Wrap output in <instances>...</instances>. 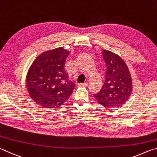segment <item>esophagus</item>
<instances>
[{
    "label": "esophagus",
    "instance_id": "1",
    "mask_svg": "<svg viewBox=\"0 0 157 157\" xmlns=\"http://www.w3.org/2000/svg\"><path fill=\"white\" fill-rule=\"evenodd\" d=\"M79 85L82 86H88V83H87V82H84L83 84H79Z\"/></svg>",
    "mask_w": 157,
    "mask_h": 157
}]
</instances>
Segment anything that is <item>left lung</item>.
Instances as JSON below:
<instances>
[{
  "instance_id": "8db88e82",
  "label": "left lung",
  "mask_w": 157,
  "mask_h": 157,
  "mask_svg": "<svg viewBox=\"0 0 157 157\" xmlns=\"http://www.w3.org/2000/svg\"><path fill=\"white\" fill-rule=\"evenodd\" d=\"M107 71L102 89L94 94L101 105L107 108L120 107L128 99L132 91V78L126 63L118 55L102 50Z\"/></svg>"
}]
</instances>
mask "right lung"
I'll return each mask as SVG.
<instances>
[{"label":"right lung","instance_id":"obj_1","mask_svg":"<svg viewBox=\"0 0 157 157\" xmlns=\"http://www.w3.org/2000/svg\"><path fill=\"white\" fill-rule=\"evenodd\" d=\"M69 52L63 48L39 55L29 69L26 86L34 102L45 108H57L72 94L75 84L68 79L64 63Z\"/></svg>","mask_w":157,"mask_h":157}]
</instances>
